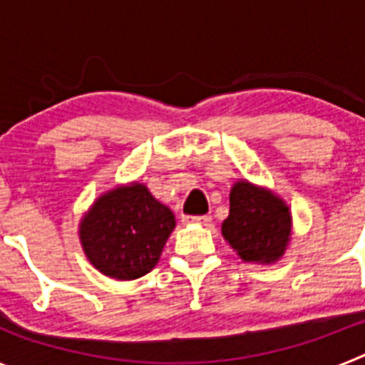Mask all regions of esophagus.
Returning <instances> with one entry per match:
<instances>
[{"label": "esophagus", "mask_w": 365, "mask_h": 365, "mask_svg": "<svg viewBox=\"0 0 365 365\" xmlns=\"http://www.w3.org/2000/svg\"><path fill=\"white\" fill-rule=\"evenodd\" d=\"M182 221L185 222H195V225H202V227H208L212 222L210 215H197V217H192V215H182Z\"/></svg>", "instance_id": "1"}]
</instances>
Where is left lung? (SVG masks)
Instances as JSON below:
<instances>
[{"instance_id":"obj_1","label":"left lung","mask_w":365,"mask_h":365,"mask_svg":"<svg viewBox=\"0 0 365 365\" xmlns=\"http://www.w3.org/2000/svg\"><path fill=\"white\" fill-rule=\"evenodd\" d=\"M292 217L282 197L267 188L237 180L230 190V214L222 221V237L243 261L276 263L291 241Z\"/></svg>"}]
</instances>
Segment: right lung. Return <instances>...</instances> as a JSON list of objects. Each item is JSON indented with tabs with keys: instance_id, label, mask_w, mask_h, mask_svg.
<instances>
[{
	"instance_id": "1",
	"label": "right lung",
	"mask_w": 365,
	"mask_h": 365,
	"mask_svg": "<svg viewBox=\"0 0 365 365\" xmlns=\"http://www.w3.org/2000/svg\"><path fill=\"white\" fill-rule=\"evenodd\" d=\"M175 228L173 212L140 182L100 195L80 221L87 259L109 278L137 279L150 272Z\"/></svg>"
}]
</instances>
